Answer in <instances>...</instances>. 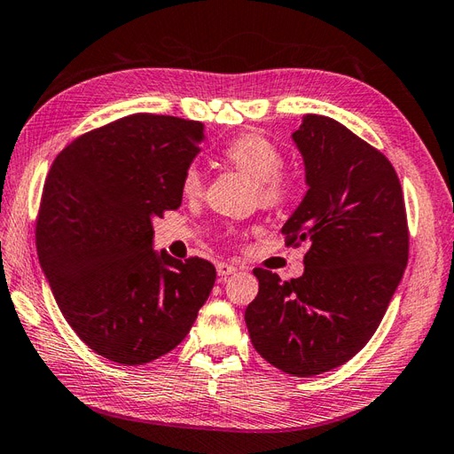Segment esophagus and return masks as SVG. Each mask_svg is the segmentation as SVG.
Masks as SVG:
<instances>
[{
    "label": "esophagus",
    "instance_id": "34e87169",
    "mask_svg": "<svg viewBox=\"0 0 454 454\" xmlns=\"http://www.w3.org/2000/svg\"><path fill=\"white\" fill-rule=\"evenodd\" d=\"M215 269L219 277H229V274H235L239 270L235 265H229V263H217Z\"/></svg>",
    "mask_w": 454,
    "mask_h": 454
}]
</instances>
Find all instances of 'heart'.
Wrapping results in <instances>:
<instances>
[{
  "instance_id": "obj_1",
  "label": "heart",
  "mask_w": 454,
  "mask_h": 454,
  "mask_svg": "<svg viewBox=\"0 0 454 454\" xmlns=\"http://www.w3.org/2000/svg\"><path fill=\"white\" fill-rule=\"evenodd\" d=\"M223 157L237 170L257 182L259 200L269 208L280 206L294 191V176L282 168V153L265 136L257 132L242 134L227 144ZM185 197H197L202 191V174L197 164H189L182 174Z\"/></svg>"
}]
</instances>
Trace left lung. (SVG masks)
Listing matches in <instances>:
<instances>
[{"label":"left lung","instance_id":"8db88e82","mask_svg":"<svg viewBox=\"0 0 454 454\" xmlns=\"http://www.w3.org/2000/svg\"><path fill=\"white\" fill-rule=\"evenodd\" d=\"M292 140L309 191L282 235L310 244L305 272L282 282L255 269L259 292L244 318L261 358L312 377L348 362L377 332L407 267L409 231L400 180L379 149L312 114Z\"/></svg>","mask_w":454,"mask_h":454}]
</instances>
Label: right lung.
Segmentation results:
<instances>
[{"mask_svg": "<svg viewBox=\"0 0 454 454\" xmlns=\"http://www.w3.org/2000/svg\"><path fill=\"white\" fill-rule=\"evenodd\" d=\"M204 125L136 114L79 136L54 159L39 204L41 269L89 348L144 365L176 348L208 299L206 259L153 250L151 219L182 204Z\"/></svg>", "mask_w": 454, "mask_h": 454, "instance_id": "add662e5", "label": "right lung"}]
</instances>
